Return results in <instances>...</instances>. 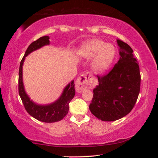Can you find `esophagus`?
I'll return each instance as SVG.
<instances>
[{
    "instance_id": "obj_1",
    "label": "esophagus",
    "mask_w": 158,
    "mask_h": 158,
    "mask_svg": "<svg viewBox=\"0 0 158 158\" xmlns=\"http://www.w3.org/2000/svg\"><path fill=\"white\" fill-rule=\"evenodd\" d=\"M92 74L90 73H85L80 76L76 81L75 88L77 92L81 93L85 89H89L92 86L91 79Z\"/></svg>"
}]
</instances>
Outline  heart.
Listing matches in <instances>:
<instances>
[{"label": "heart", "mask_w": 158, "mask_h": 158, "mask_svg": "<svg viewBox=\"0 0 158 158\" xmlns=\"http://www.w3.org/2000/svg\"><path fill=\"white\" fill-rule=\"evenodd\" d=\"M80 54L88 58L94 57L93 68L95 71L102 72L111 65L116 56L113 44L101 40H93L85 43L80 50Z\"/></svg>", "instance_id": "obj_1"}]
</instances>
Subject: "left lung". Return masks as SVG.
<instances>
[{"mask_svg": "<svg viewBox=\"0 0 158 158\" xmlns=\"http://www.w3.org/2000/svg\"><path fill=\"white\" fill-rule=\"evenodd\" d=\"M119 60L109 73L98 77L90 111L101 121H114L132 111L140 91L139 66L129 45L117 40Z\"/></svg>", "mask_w": 158, "mask_h": 158, "instance_id": "obj_1", "label": "left lung"}]
</instances>
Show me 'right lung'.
Wrapping results in <instances>:
<instances>
[{"mask_svg":"<svg viewBox=\"0 0 158 158\" xmlns=\"http://www.w3.org/2000/svg\"><path fill=\"white\" fill-rule=\"evenodd\" d=\"M49 36H43L32 42L26 49L24 56L21 60L19 71V94L22 100L26 111L35 118L44 123H54L59 121L65 117L69 110V103L75 95L74 80L64 89L62 95L58 100L49 105H37L26 94L23 84L22 67L26 56L33 51L40 49L44 45L49 44Z\"/></svg>","mask_w":158,"mask_h":158,"instance_id":"obj_1","label":"right lung"}]
</instances>
